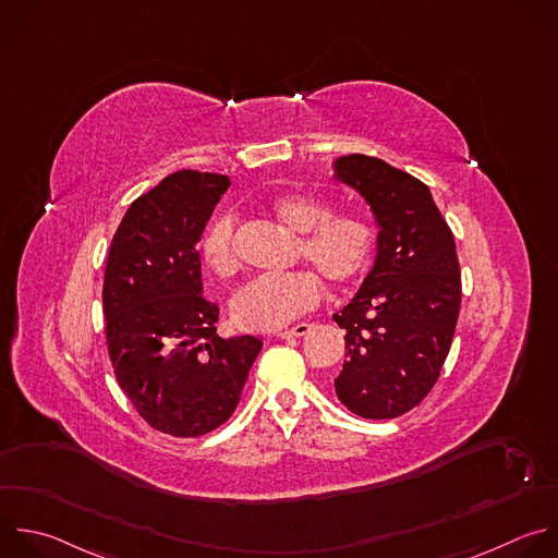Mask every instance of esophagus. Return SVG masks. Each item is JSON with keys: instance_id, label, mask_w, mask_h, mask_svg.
Segmentation results:
<instances>
[{"instance_id": "esophagus-1", "label": "esophagus", "mask_w": 558, "mask_h": 558, "mask_svg": "<svg viewBox=\"0 0 558 558\" xmlns=\"http://www.w3.org/2000/svg\"><path fill=\"white\" fill-rule=\"evenodd\" d=\"M311 330V324H306V322H302V324H298V326H293V328H287V330H280L276 337H280V339H291V337H304L306 332Z\"/></svg>"}]
</instances>
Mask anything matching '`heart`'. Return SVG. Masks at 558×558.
Returning <instances> with one entry per match:
<instances>
[{
  "instance_id": "obj_1",
  "label": "heart",
  "mask_w": 558,
  "mask_h": 558,
  "mask_svg": "<svg viewBox=\"0 0 558 558\" xmlns=\"http://www.w3.org/2000/svg\"><path fill=\"white\" fill-rule=\"evenodd\" d=\"M276 223L298 236L295 258L306 263L328 287L343 289L356 282L373 260L377 232L367 219L352 213L330 215V206L308 195H284L269 204ZM204 265L228 278L236 271L234 219L217 217L204 232ZM319 302V280L308 271L265 276L245 284L232 300V317L245 330L271 332Z\"/></svg>"
}]
</instances>
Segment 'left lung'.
<instances>
[{"label": "left lung", "instance_id": "1", "mask_svg": "<svg viewBox=\"0 0 558 558\" xmlns=\"http://www.w3.org/2000/svg\"><path fill=\"white\" fill-rule=\"evenodd\" d=\"M330 168L377 223L373 267L332 315L348 356L335 392L361 418H397L429 395L451 348L462 298L456 241L410 172L359 153Z\"/></svg>", "mask_w": 558, "mask_h": 558}]
</instances>
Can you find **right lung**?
I'll return each instance as SVG.
<instances>
[{
    "mask_svg": "<svg viewBox=\"0 0 558 558\" xmlns=\"http://www.w3.org/2000/svg\"><path fill=\"white\" fill-rule=\"evenodd\" d=\"M230 177L179 170L137 197L105 269L102 308L116 379L155 429L195 438L236 410L263 341L217 335L197 245Z\"/></svg>",
    "mask_w": 558,
    "mask_h": 558,
    "instance_id": "obj_1",
    "label": "right lung"
}]
</instances>
